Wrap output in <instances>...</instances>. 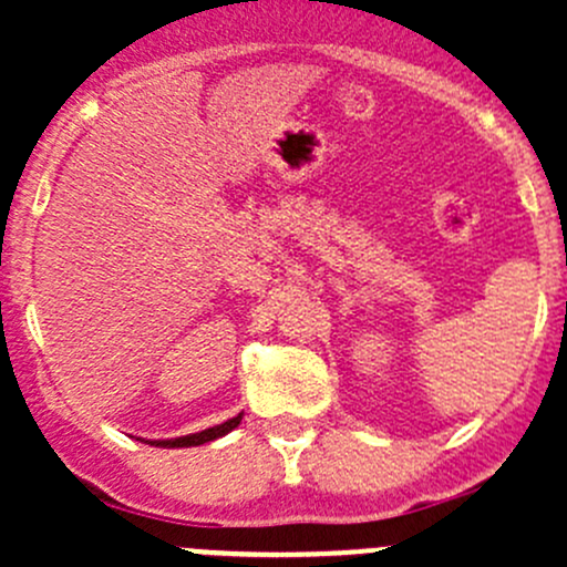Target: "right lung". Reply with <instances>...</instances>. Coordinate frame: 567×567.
<instances>
[{
	"mask_svg": "<svg viewBox=\"0 0 567 567\" xmlns=\"http://www.w3.org/2000/svg\"><path fill=\"white\" fill-rule=\"evenodd\" d=\"M241 420H244V414H238V416H233V420L221 422V425L205 427V431H199V433H188V436H177V439H153V442L147 439V444H153V447H167V450H173V447H199V444L214 442V439H221L225 433H230L233 427L241 425ZM140 442H142V439H140Z\"/></svg>",
	"mask_w": 567,
	"mask_h": 567,
	"instance_id": "obj_1",
	"label": "right lung"
}]
</instances>
